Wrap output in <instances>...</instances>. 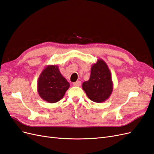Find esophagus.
Returning <instances> with one entry per match:
<instances>
[{"instance_id":"esophagus-1","label":"esophagus","mask_w":154,"mask_h":154,"mask_svg":"<svg viewBox=\"0 0 154 154\" xmlns=\"http://www.w3.org/2000/svg\"><path fill=\"white\" fill-rule=\"evenodd\" d=\"M73 85L74 86H76V87H80L81 85V82L80 81H77L76 82L73 83Z\"/></svg>"}]
</instances>
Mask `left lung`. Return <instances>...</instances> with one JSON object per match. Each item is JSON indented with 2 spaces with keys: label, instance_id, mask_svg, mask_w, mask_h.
<instances>
[{
  "label": "left lung",
  "instance_id": "8db88e82",
  "mask_svg": "<svg viewBox=\"0 0 154 154\" xmlns=\"http://www.w3.org/2000/svg\"><path fill=\"white\" fill-rule=\"evenodd\" d=\"M88 98L96 103L105 101L113 91V82L110 70L105 62L98 59L92 64L89 80L82 84Z\"/></svg>",
  "mask_w": 154,
  "mask_h": 154
}]
</instances>
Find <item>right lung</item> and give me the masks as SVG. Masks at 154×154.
<instances>
[{
  "label": "right lung",
  "mask_w": 154,
  "mask_h": 154,
  "mask_svg": "<svg viewBox=\"0 0 154 154\" xmlns=\"http://www.w3.org/2000/svg\"><path fill=\"white\" fill-rule=\"evenodd\" d=\"M70 87L69 83L60 73L57 65L46 66L38 77L37 90L40 97L50 103L63 98Z\"/></svg>",
  "instance_id": "1"
}]
</instances>
